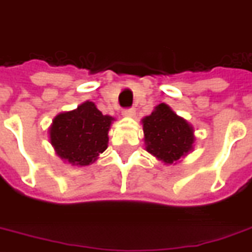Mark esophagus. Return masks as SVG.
Here are the masks:
<instances>
[{"instance_id": "obj_1", "label": "esophagus", "mask_w": 252, "mask_h": 252, "mask_svg": "<svg viewBox=\"0 0 252 252\" xmlns=\"http://www.w3.org/2000/svg\"><path fill=\"white\" fill-rule=\"evenodd\" d=\"M122 113H124L125 117H134V115H135V110H134L133 107H131V109H125Z\"/></svg>"}]
</instances>
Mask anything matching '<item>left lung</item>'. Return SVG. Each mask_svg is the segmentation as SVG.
I'll use <instances>...</instances> for the list:
<instances>
[{"label": "left lung", "mask_w": 252, "mask_h": 252, "mask_svg": "<svg viewBox=\"0 0 252 252\" xmlns=\"http://www.w3.org/2000/svg\"><path fill=\"white\" fill-rule=\"evenodd\" d=\"M142 126L146 151L166 164L175 163L192 150L194 127L166 103L155 106L154 111L142 119Z\"/></svg>", "instance_id": "obj_1"}]
</instances>
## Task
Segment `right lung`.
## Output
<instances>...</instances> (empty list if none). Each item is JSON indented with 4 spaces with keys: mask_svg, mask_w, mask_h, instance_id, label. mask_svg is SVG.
Returning <instances> with one entry per match:
<instances>
[{
    "mask_svg": "<svg viewBox=\"0 0 252 252\" xmlns=\"http://www.w3.org/2000/svg\"><path fill=\"white\" fill-rule=\"evenodd\" d=\"M114 121L103 115L95 103L83 102L75 110L65 111L53 119L49 128L56 154L74 166H89L107 149L109 130Z\"/></svg>",
    "mask_w": 252,
    "mask_h": 252,
    "instance_id": "right-lung-1",
    "label": "right lung"
}]
</instances>
